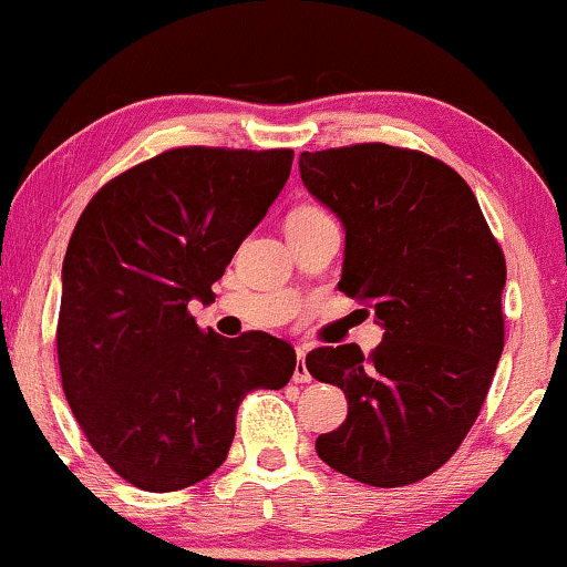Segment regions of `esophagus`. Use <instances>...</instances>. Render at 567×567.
Returning a JSON list of instances; mask_svg holds the SVG:
<instances>
[{"mask_svg":"<svg viewBox=\"0 0 567 567\" xmlns=\"http://www.w3.org/2000/svg\"><path fill=\"white\" fill-rule=\"evenodd\" d=\"M307 351L305 349H297V367H293V382H310L312 374L307 370V362H305Z\"/></svg>","mask_w":567,"mask_h":567,"instance_id":"34e87169","label":"esophagus"}]
</instances>
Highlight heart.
<instances>
[{
  "instance_id": "obj_1",
  "label": "heart",
  "mask_w": 567,
  "mask_h": 567,
  "mask_svg": "<svg viewBox=\"0 0 567 567\" xmlns=\"http://www.w3.org/2000/svg\"><path fill=\"white\" fill-rule=\"evenodd\" d=\"M328 213L320 208V205H315V203H305V205H297V208H293L291 213H289V220H297V224H305V220H318V218H326Z\"/></svg>"
}]
</instances>
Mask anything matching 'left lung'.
Wrapping results in <instances>:
<instances>
[{
	"mask_svg": "<svg viewBox=\"0 0 567 567\" xmlns=\"http://www.w3.org/2000/svg\"><path fill=\"white\" fill-rule=\"evenodd\" d=\"M301 182L347 229L338 281L385 336L370 354L320 347L307 370L349 399L315 451L370 487L437 472L474 427L505 347V255L466 179L435 156L357 143L299 156Z\"/></svg>",
	"mask_w": 567,
	"mask_h": 567,
	"instance_id": "1",
	"label": "left lung"
}]
</instances>
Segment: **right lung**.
Instances as JSON below:
<instances>
[{"label": "right lung", "instance_id": "1", "mask_svg": "<svg viewBox=\"0 0 567 567\" xmlns=\"http://www.w3.org/2000/svg\"><path fill=\"white\" fill-rule=\"evenodd\" d=\"M291 148L185 145L116 174L91 197L62 266L56 354L80 430L124 482L176 492L229 453L241 399L278 391L297 354L281 338L203 330L241 239L291 174Z\"/></svg>", "mask_w": 567, "mask_h": 567}]
</instances>
